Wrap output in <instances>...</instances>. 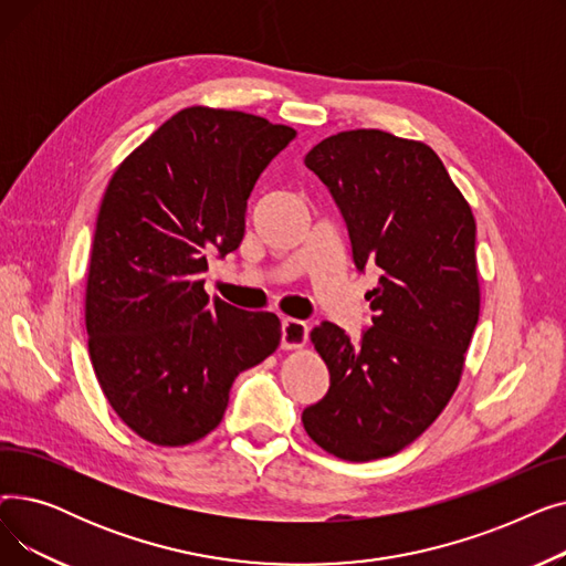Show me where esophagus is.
<instances>
[{
	"instance_id": "esophagus-1",
	"label": "esophagus",
	"mask_w": 566,
	"mask_h": 566,
	"mask_svg": "<svg viewBox=\"0 0 566 566\" xmlns=\"http://www.w3.org/2000/svg\"><path fill=\"white\" fill-rule=\"evenodd\" d=\"M307 323L298 318H284L282 321V348H303L307 342Z\"/></svg>"
}]
</instances>
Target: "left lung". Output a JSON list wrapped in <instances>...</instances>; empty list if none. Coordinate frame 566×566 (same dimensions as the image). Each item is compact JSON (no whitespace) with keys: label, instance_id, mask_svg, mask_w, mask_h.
Masks as SVG:
<instances>
[{"label":"left lung","instance_id":"8db88e82","mask_svg":"<svg viewBox=\"0 0 566 566\" xmlns=\"http://www.w3.org/2000/svg\"><path fill=\"white\" fill-rule=\"evenodd\" d=\"M305 165L335 197L358 271L374 263L380 280L360 342L328 321L312 331L331 390L303 410V424L337 459L392 457L459 388L480 321L474 218L424 142L344 130L318 142Z\"/></svg>","mask_w":566,"mask_h":566}]
</instances>
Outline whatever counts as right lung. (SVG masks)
<instances>
[{
	"instance_id": "add662e5",
	"label": "right lung",
	"mask_w": 566,
	"mask_h": 566,
	"mask_svg": "<svg viewBox=\"0 0 566 566\" xmlns=\"http://www.w3.org/2000/svg\"><path fill=\"white\" fill-rule=\"evenodd\" d=\"M295 137L263 116L186 107L116 167L86 275L88 358L139 438L184 448L211 433L233 378L273 355L280 318L208 301V256L243 241L248 197Z\"/></svg>"
}]
</instances>
